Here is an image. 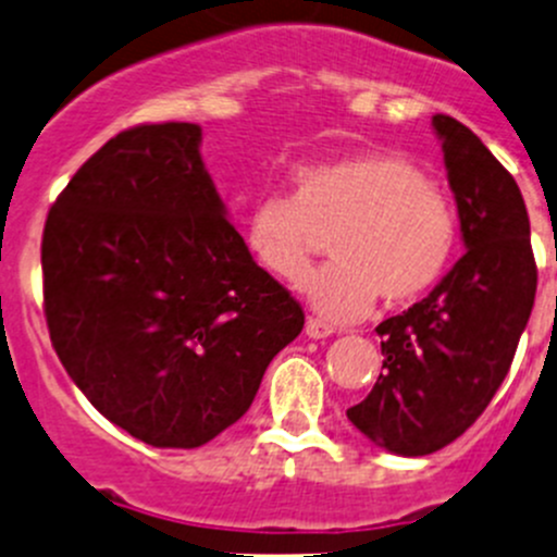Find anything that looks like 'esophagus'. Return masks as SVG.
Segmentation results:
<instances>
[{
	"label": "esophagus",
	"mask_w": 557,
	"mask_h": 557,
	"mask_svg": "<svg viewBox=\"0 0 557 557\" xmlns=\"http://www.w3.org/2000/svg\"><path fill=\"white\" fill-rule=\"evenodd\" d=\"M305 334L310 336V339H325V336L334 334V329H331L329 323H323V320L310 318V320H307V325H305Z\"/></svg>",
	"instance_id": "34e87169"
}]
</instances>
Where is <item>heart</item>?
<instances>
[{"label":"heart","instance_id":"b5f03b06","mask_svg":"<svg viewBox=\"0 0 557 557\" xmlns=\"http://www.w3.org/2000/svg\"><path fill=\"white\" fill-rule=\"evenodd\" d=\"M331 234L329 269L307 290L331 320H358L383 296L404 307L429 294L453 261L458 218L447 190L387 150H358L290 172L288 196L267 194L250 207V256L285 285L312 269L318 234Z\"/></svg>","mask_w":557,"mask_h":557}]
</instances>
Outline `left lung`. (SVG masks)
<instances>
[{
    "mask_svg": "<svg viewBox=\"0 0 557 557\" xmlns=\"http://www.w3.org/2000/svg\"><path fill=\"white\" fill-rule=\"evenodd\" d=\"M466 252L425 299L377 325L383 369L347 418L374 445L429 455L458 440L512 367L536 296L531 223L515 177L471 128L434 115Z\"/></svg>",
    "mask_w": 557,
    "mask_h": 557,
    "instance_id": "left-lung-1",
    "label": "left lung"
}]
</instances>
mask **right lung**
Wrapping results in <instances>:
<instances>
[{
    "instance_id": "obj_1",
    "label": "right lung",
    "mask_w": 557,
    "mask_h": 557,
    "mask_svg": "<svg viewBox=\"0 0 557 557\" xmlns=\"http://www.w3.org/2000/svg\"><path fill=\"white\" fill-rule=\"evenodd\" d=\"M199 145L196 123L115 134L42 232L45 320L66 374L110 423L177 450L237 423L305 329L226 218Z\"/></svg>"
}]
</instances>
